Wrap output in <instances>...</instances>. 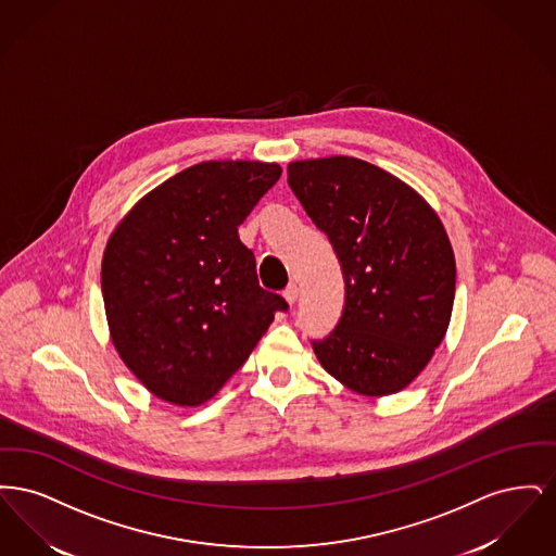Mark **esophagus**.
Returning a JSON list of instances; mask_svg holds the SVG:
<instances>
[{
	"mask_svg": "<svg viewBox=\"0 0 556 556\" xmlns=\"http://www.w3.org/2000/svg\"><path fill=\"white\" fill-rule=\"evenodd\" d=\"M298 295H300V290H298V286H295V283H290V286L283 290V298L288 300V304H295Z\"/></svg>",
	"mask_w": 556,
	"mask_h": 556,
	"instance_id": "esophagus-1",
	"label": "esophagus"
}]
</instances>
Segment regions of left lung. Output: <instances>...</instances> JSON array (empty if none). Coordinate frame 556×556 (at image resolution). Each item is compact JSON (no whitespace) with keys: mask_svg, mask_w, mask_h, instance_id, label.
<instances>
[{"mask_svg":"<svg viewBox=\"0 0 556 556\" xmlns=\"http://www.w3.org/2000/svg\"><path fill=\"white\" fill-rule=\"evenodd\" d=\"M288 184L344 273V313L313 342L318 363L356 394H396L448 329L456 265L440 216L413 187L365 160H298Z\"/></svg>","mask_w":556,"mask_h":556,"instance_id":"obj_1","label":"left lung"}]
</instances>
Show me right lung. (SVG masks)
Returning <instances> with one entry per match:
<instances>
[{
    "label": "right lung",
    "mask_w": 556,
    "mask_h": 556,
    "mask_svg": "<svg viewBox=\"0 0 556 556\" xmlns=\"http://www.w3.org/2000/svg\"><path fill=\"white\" fill-rule=\"evenodd\" d=\"M281 177L275 162L193 164L110 236L102 293L123 363L160 400L200 406L248 361L288 302L258 283L238 227Z\"/></svg>",
    "instance_id": "1"
}]
</instances>
